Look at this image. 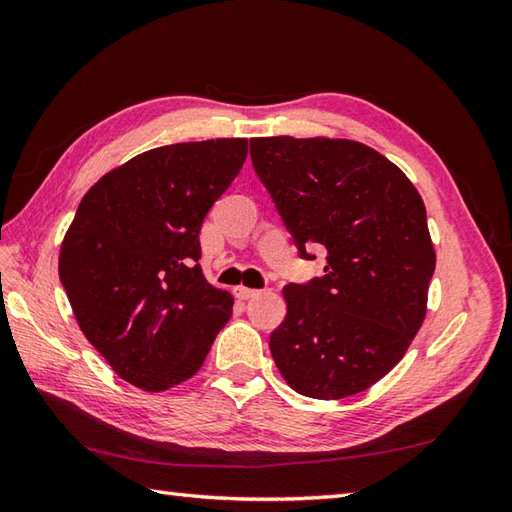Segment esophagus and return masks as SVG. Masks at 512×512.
Returning a JSON list of instances; mask_svg holds the SVG:
<instances>
[{"mask_svg":"<svg viewBox=\"0 0 512 512\" xmlns=\"http://www.w3.org/2000/svg\"><path fill=\"white\" fill-rule=\"evenodd\" d=\"M259 295V290H255V288H246V286H237L235 288V297L237 299H253V297H257Z\"/></svg>","mask_w":512,"mask_h":512,"instance_id":"esophagus-1","label":"esophagus"}]
</instances>
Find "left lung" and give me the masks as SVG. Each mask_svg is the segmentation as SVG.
<instances>
[{
  "label": "left lung",
  "mask_w": 512,
  "mask_h": 512,
  "mask_svg": "<svg viewBox=\"0 0 512 512\" xmlns=\"http://www.w3.org/2000/svg\"><path fill=\"white\" fill-rule=\"evenodd\" d=\"M250 158L279 215L325 275L288 284L270 354L297 394H361L405 356L427 314L436 250L418 189L376 149L347 138H250Z\"/></svg>",
  "instance_id": "8db88e82"
}]
</instances>
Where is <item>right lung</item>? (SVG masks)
<instances>
[{
  "label": "right lung",
  "instance_id": "right-lung-1",
  "mask_svg": "<svg viewBox=\"0 0 512 512\" xmlns=\"http://www.w3.org/2000/svg\"><path fill=\"white\" fill-rule=\"evenodd\" d=\"M246 156V138L156 147L83 195L59 277L85 339L125 383L182 385L231 319L233 295L198 264L200 228Z\"/></svg>",
  "mask_w": 512,
  "mask_h": 512
}]
</instances>
